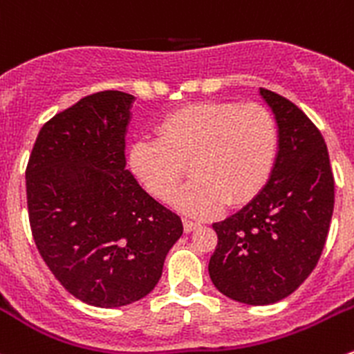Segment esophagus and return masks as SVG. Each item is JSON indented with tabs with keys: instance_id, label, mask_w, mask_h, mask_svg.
Returning a JSON list of instances; mask_svg holds the SVG:
<instances>
[{
	"instance_id": "34e87169",
	"label": "esophagus",
	"mask_w": 354,
	"mask_h": 354,
	"mask_svg": "<svg viewBox=\"0 0 354 354\" xmlns=\"http://www.w3.org/2000/svg\"><path fill=\"white\" fill-rule=\"evenodd\" d=\"M199 227V222H192V220H187L184 218V232H192L194 229H198Z\"/></svg>"
}]
</instances>
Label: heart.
Listing matches in <instances>:
<instances>
[{
    "label": "heart",
    "instance_id": "1",
    "mask_svg": "<svg viewBox=\"0 0 354 354\" xmlns=\"http://www.w3.org/2000/svg\"><path fill=\"white\" fill-rule=\"evenodd\" d=\"M158 138H142L131 148V167L146 191L162 201L191 182L176 205L192 216H209L223 205L250 201L267 184L279 153L274 113L258 103L203 101L167 115Z\"/></svg>",
    "mask_w": 354,
    "mask_h": 354
}]
</instances>
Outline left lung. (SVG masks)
I'll use <instances>...</instances> for the list:
<instances>
[{
	"label": "left lung",
	"mask_w": 354,
	"mask_h": 354,
	"mask_svg": "<svg viewBox=\"0 0 354 354\" xmlns=\"http://www.w3.org/2000/svg\"><path fill=\"white\" fill-rule=\"evenodd\" d=\"M279 124V153L267 185L237 213L213 223L218 243L212 282L246 304L296 291L317 267L334 212V176L317 125L281 94L260 87Z\"/></svg>",
	"instance_id": "1"
}]
</instances>
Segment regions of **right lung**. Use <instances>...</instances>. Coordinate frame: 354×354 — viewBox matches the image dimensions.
<instances>
[{
    "instance_id": "right-lung-1",
    "label": "right lung",
    "mask_w": 354,
    "mask_h": 354,
    "mask_svg": "<svg viewBox=\"0 0 354 354\" xmlns=\"http://www.w3.org/2000/svg\"><path fill=\"white\" fill-rule=\"evenodd\" d=\"M134 96L89 94L43 125L26 170L34 243L72 296L91 306L139 301L162 277L180 216L125 170Z\"/></svg>"
}]
</instances>
